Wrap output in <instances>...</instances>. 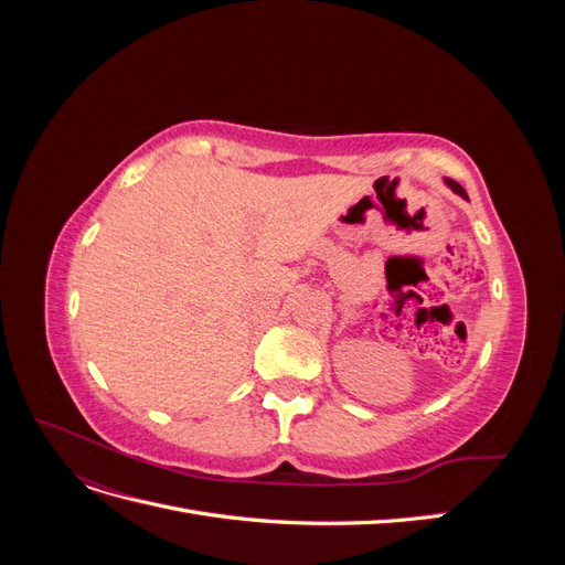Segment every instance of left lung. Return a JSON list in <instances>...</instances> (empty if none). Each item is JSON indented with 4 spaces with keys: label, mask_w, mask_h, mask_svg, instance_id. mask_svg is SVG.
<instances>
[{
    "label": "left lung",
    "mask_w": 565,
    "mask_h": 565,
    "mask_svg": "<svg viewBox=\"0 0 565 565\" xmlns=\"http://www.w3.org/2000/svg\"><path fill=\"white\" fill-rule=\"evenodd\" d=\"M446 183L452 188V191L457 193V195H461V198H467V191H465V188H461L457 181H452V179H446Z\"/></svg>",
    "instance_id": "left-lung-1"
}]
</instances>
